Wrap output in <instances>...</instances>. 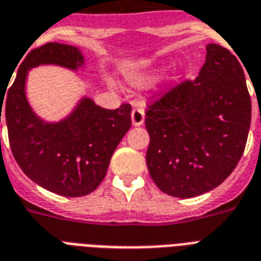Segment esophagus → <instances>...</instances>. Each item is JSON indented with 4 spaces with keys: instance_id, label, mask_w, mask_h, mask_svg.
I'll list each match as a JSON object with an SVG mask.
<instances>
[{
    "instance_id": "1",
    "label": "esophagus",
    "mask_w": 261,
    "mask_h": 261,
    "mask_svg": "<svg viewBox=\"0 0 261 261\" xmlns=\"http://www.w3.org/2000/svg\"><path fill=\"white\" fill-rule=\"evenodd\" d=\"M131 120H133V126H141L145 122V111L141 107H135L133 112H131Z\"/></svg>"
}]
</instances>
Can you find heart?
<instances>
[{"label":"heart","mask_w":261,"mask_h":261,"mask_svg":"<svg viewBox=\"0 0 261 261\" xmlns=\"http://www.w3.org/2000/svg\"><path fill=\"white\" fill-rule=\"evenodd\" d=\"M133 80H134V83L137 84H143V83H146V81H149V75L138 74V75H135Z\"/></svg>","instance_id":"1"}]
</instances>
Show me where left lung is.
<instances>
[{"label": "left lung", "mask_w": 261, "mask_h": 261, "mask_svg": "<svg viewBox=\"0 0 261 261\" xmlns=\"http://www.w3.org/2000/svg\"><path fill=\"white\" fill-rule=\"evenodd\" d=\"M199 75L163 92L147 106L146 164L165 194L194 198L234 171L247 145L252 102L239 59L211 43Z\"/></svg>", "instance_id": "1"}]
</instances>
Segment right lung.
I'll return each instance as SVG.
<instances>
[{"label":"right lung","instance_id":"1","mask_svg":"<svg viewBox=\"0 0 261 261\" xmlns=\"http://www.w3.org/2000/svg\"><path fill=\"white\" fill-rule=\"evenodd\" d=\"M46 63L75 70L84 63V57L77 47L61 43L34 48L18 67L6 98L0 94V123L5 102L10 149L32 181L67 198L84 196L106 177L115 149L130 130L131 106L124 102L116 110H106L83 98L67 119L44 123L28 106L24 88L27 71Z\"/></svg>","mask_w":261,"mask_h":261}]
</instances>
